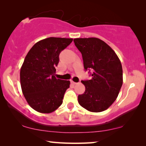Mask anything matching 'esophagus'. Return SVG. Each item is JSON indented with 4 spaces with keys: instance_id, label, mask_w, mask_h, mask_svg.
Segmentation results:
<instances>
[{
    "instance_id": "1",
    "label": "esophagus",
    "mask_w": 146,
    "mask_h": 146,
    "mask_svg": "<svg viewBox=\"0 0 146 146\" xmlns=\"http://www.w3.org/2000/svg\"><path fill=\"white\" fill-rule=\"evenodd\" d=\"M71 82V83L72 84H74V85H76V84H77V82H74V81H72V80H71L70 81Z\"/></svg>"
}]
</instances>
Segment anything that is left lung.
Listing matches in <instances>:
<instances>
[{
  "instance_id": "8db88e82",
  "label": "left lung",
  "mask_w": 146,
  "mask_h": 146,
  "mask_svg": "<svg viewBox=\"0 0 146 146\" xmlns=\"http://www.w3.org/2000/svg\"><path fill=\"white\" fill-rule=\"evenodd\" d=\"M86 70L92 79L82 80L86 90L78 97L79 104L92 112L107 110L116 100L123 84L121 62L112 48L97 38H75Z\"/></svg>"
}]
</instances>
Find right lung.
<instances>
[{"instance_id":"obj_1","label":"right lung","mask_w":146,"mask_h":146,"mask_svg":"<svg viewBox=\"0 0 146 146\" xmlns=\"http://www.w3.org/2000/svg\"><path fill=\"white\" fill-rule=\"evenodd\" d=\"M72 38L50 37L35 44L26 56L20 72L21 85L30 106L40 113H49L62 104L70 82L55 77L59 54Z\"/></svg>"}]
</instances>
